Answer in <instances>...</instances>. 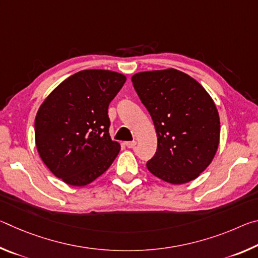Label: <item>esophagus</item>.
<instances>
[{
    "label": "esophagus",
    "instance_id": "1",
    "mask_svg": "<svg viewBox=\"0 0 258 258\" xmlns=\"http://www.w3.org/2000/svg\"><path fill=\"white\" fill-rule=\"evenodd\" d=\"M125 146L128 148V149H134L135 146H137V141H128L125 143Z\"/></svg>",
    "mask_w": 258,
    "mask_h": 258
}]
</instances>
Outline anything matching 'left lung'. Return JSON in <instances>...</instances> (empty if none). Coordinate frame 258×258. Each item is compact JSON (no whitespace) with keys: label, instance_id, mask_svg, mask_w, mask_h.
<instances>
[{"label":"left lung","instance_id":"left-lung-1","mask_svg":"<svg viewBox=\"0 0 258 258\" xmlns=\"http://www.w3.org/2000/svg\"><path fill=\"white\" fill-rule=\"evenodd\" d=\"M132 82L157 133V151L147 168L172 184L197 178L212 163L220 142V116L211 95L173 68L138 73Z\"/></svg>","mask_w":258,"mask_h":258}]
</instances>
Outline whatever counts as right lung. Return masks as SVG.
<instances>
[{"mask_svg": "<svg viewBox=\"0 0 258 258\" xmlns=\"http://www.w3.org/2000/svg\"><path fill=\"white\" fill-rule=\"evenodd\" d=\"M119 73L89 69L52 91L35 118V141L47 168L67 184L84 186L110 167L120 146L109 135L108 107L123 87Z\"/></svg>", "mask_w": 258, "mask_h": 258, "instance_id": "right-lung-1", "label": "right lung"}]
</instances>
